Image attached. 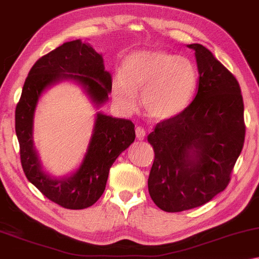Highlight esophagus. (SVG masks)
Instances as JSON below:
<instances>
[{
	"label": "esophagus",
	"instance_id": "esophagus-1",
	"mask_svg": "<svg viewBox=\"0 0 259 259\" xmlns=\"http://www.w3.org/2000/svg\"><path fill=\"white\" fill-rule=\"evenodd\" d=\"M135 135H137V139H139V140H143L146 137V131L143 130L142 127L139 126L135 128Z\"/></svg>",
	"mask_w": 259,
	"mask_h": 259
}]
</instances>
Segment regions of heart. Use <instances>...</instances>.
<instances>
[{"mask_svg":"<svg viewBox=\"0 0 259 259\" xmlns=\"http://www.w3.org/2000/svg\"><path fill=\"white\" fill-rule=\"evenodd\" d=\"M199 75L193 62L164 51H140L127 55L121 70L112 77L116 104L131 113L138 106V93L147 116L169 120L188 110L197 93Z\"/></svg>","mask_w":259,"mask_h":259,"instance_id":"1","label":"heart"}]
</instances>
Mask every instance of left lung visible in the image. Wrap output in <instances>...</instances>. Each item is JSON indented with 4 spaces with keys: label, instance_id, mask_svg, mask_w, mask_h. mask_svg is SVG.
<instances>
[{
    "label": "left lung",
    "instance_id": "left-lung-1",
    "mask_svg": "<svg viewBox=\"0 0 259 259\" xmlns=\"http://www.w3.org/2000/svg\"><path fill=\"white\" fill-rule=\"evenodd\" d=\"M198 93L181 116L158 122L148 142L155 152L150 198L165 212L206 204L224 191L242 152L244 105L235 76L200 44H191Z\"/></svg>",
    "mask_w": 259,
    "mask_h": 259
}]
</instances>
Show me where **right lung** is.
Wrapping results in <instances>:
<instances>
[{"instance_id": "obj_1", "label": "right lung", "mask_w": 259, "mask_h": 259, "mask_svg": "<svg viewBox=\"0 0 259 259\" xmlns=\"http://www.w3.org/2000/svg\"><path fill=\"white\" fill-rule=\"evenodd\" d=\"M63 79L77 82L96 107L109 99L112 77L102 54L81 39L62 44L34 63L24 83L15 112V128L24 174L29 182L55 204L68 209L94 205L104 192L110 168L135 139L128 119L97 112L88 149L78 169L62 178L42 170L33 146V118L41 94Z\"/></svg>"}]
</instances>
